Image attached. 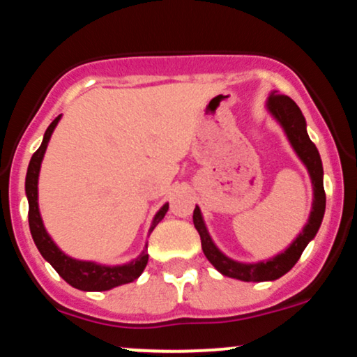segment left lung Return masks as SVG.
<instances>
[{"instance_id":"left-lung-1","label":"left lung","mask_w":357,"mask_h":357,"mask_svg":"<svg viewBox=\"0 0 357 357\" xmlns=\"http://www.w3.org/2000/svg\"><path fill=\"white\" fill-rule=\"evenodd\" d=\"M265 109L268 114L277 121V124L282 127L285 132L287 141L292 146L294 153L301 159L302 165L305 166L307 173H309L310 183H312V208H310V215L307 223L298 233L297 238L287 247L284 252L277 253L275 257L268 258V260L260 261H238L233 260L228 255H225L221 250L216 247L213 241L210 231H208L206 223H204L202 210L196 204L195 211H192V223L202 236V248L203 253L206 255L208 261L215 267L221 275L236 278L241 282H272L285 275L297 260L301 258L309 241L314 240L317 235L319 228H321L324 211H326V192H324V169L321 154H319L317 147L310 141L309 134H307V122L302 110L290 97L280 96L277 90H272L265 102Z\"/></svg>"}]
</instances>
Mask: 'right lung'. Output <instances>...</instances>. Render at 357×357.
I'll return each instance as SVG.
<instances>
[{
    "instance_id": "right-lung-1",
    "label": "right lung",
    "mask_w": 357,
    "mask_h": 357,
    "mask_svg": "<svg viewBox=\"0 0 357 357\" xmlns=\"http://www.w3.org/2000/svg\"><path fill=\"white\" fill-rule=\"evenodd\" d=\"M61 114L59 117H55V121L48 126V129L45 130V136L42 141V146L36 149V153L31 155L30 165H28L26 171V181H24V191H26L28 198V223H30V231L33 236V241L38 248V252L42 253V257L53 268L59 272V275L63 278L67 284L79 290H85V292H102V290H110L114 287L130 284L136 278H139L142 272H144L147 260V241L144 245V250L136 258H132L130 261L122 265H104L97 264V261L90 260H77L67 255L65 252H61L59 245L52 240V236L48 235L47 228H45L42 215H40L38 208V176H40V167H42V161L45 151H47L48 142L55 130L56 124L60 122ZM169 208V203H165L159 211L155 213L153 223H151L147 236L153 233L155 225L159 223Z\"/></svg>"
}]
</instances>
